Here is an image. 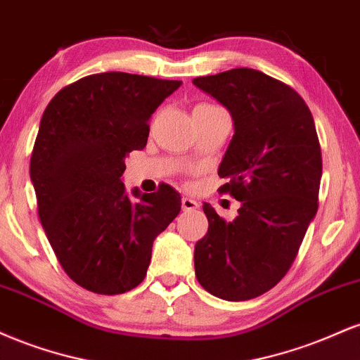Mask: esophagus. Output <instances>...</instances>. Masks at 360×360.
<instances>
[{"label":"esophagus","instance_id":"34e87169","mask_svg":"<svg viewBox=\"0 0 360 360\" xmlns=\"http://www.w3.org/2000/svg\"><path fill=\"white\" fill-rule=\"evenodd\" d=\"M181 206H183L184 212H194L196 208H200L198 201H194L193 198H188V196H184L183 200H181Z\"/></svg>","mask_w":360,"mask_h":360}]
</instances>
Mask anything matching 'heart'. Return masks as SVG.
<instances>
[{
  "instance_id": "obj_1",
  "label": "heart",
  "mask_w": 360,
  "mask_h": 360,
  "mask_svg": "<svg viewBox=\"0 0 360 360\" xmlns=\"http://www.w3.org/2000/svg\"><path fill=\"white\" fill-rule=\"evenodd\" d=\"M218 110V106L214 105H210V103H200V105L194 106L193 110V115H200V113H210V111H214Z\"/></svg>"
}]
</instances>
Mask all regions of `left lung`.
<instances>
[{
    "mask_svg": "<svg viewBox=\"0 0 360 360\" xmlns=\"http://www.w3.org/2000/svg\"><path fill=\"white\" fill-rule=\"evenodd\" d=\"M232 113L235 134L218 188L242 201L233 221L208 203V233L194 245L198 283L245 301L274 288L295 262L318 210L321 148L311 111L291 86L249 68L193 79Z\"/></svg>",
    "mask_w": 360,
    "mask_h": 360,
    "instance_id": "1",
    "label": "left lung"
}]
</instances>
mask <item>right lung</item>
<instances>
[{
  "label": "right lung",
  "mask_w": 360,
  "mask_h": 360,
  "mask_svg": "<svg viewBox=\"0 0 360 360\" xmlns=\"http://www.w3.org/2000/svg\"><path fill=\"white\" fill-rule=\"evenodd\" d=\"M179 86L91 74L62 88L44 111L30 159L37 212L62 269L88 291L111 296L137 288L154 238L181 212L169 184L131 201L120 179L127 154L146 147L152 113Z\"/></svg>",
  "instance_id": "add662e5"
}]
</instances>
